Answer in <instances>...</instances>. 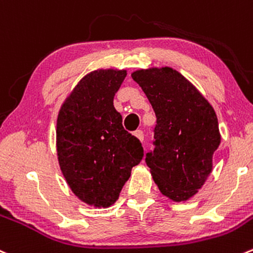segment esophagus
Instances as JSON below:
<instances>
[{
  "label": "esophagus",
  "mask_w": 253,
  "mask_h": 253,
  "mask_svg": "<svg viewBox=\"0 0 253 253\" xmlns=\"http://www.w3.org/2000/svg\"><path fill=\"white\" fill-rule=\"evenodd\" d=\"M133 134L137 137V138L139 139V141H143V139H144V133H143V131H142V129H137V131H134Z\"/></svg>",
  "instance_id": "1"
}]
</instances>
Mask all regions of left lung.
I'll use <instances>...</instances> for the list:
<instances>
[{"mask_svg":"<svg viewBox=\"0 0 253 253\" xmlns=\"http://www.w3.org/2000/svg\"><path fill=\"white\" fill-rule=\"evenodd\" d=\"M132 79L157 117L147 166L162 194L174 202L188 200L212 169V154L221 141L216 114L194 85L171 68L138 70Z\"/></svg>","mask_w":253,"mask_h":253,"instance_id":"1","label":"left lung"}]
</instances>
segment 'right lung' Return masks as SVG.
<instances>
[{"label":"right lung","mask_w":253,"mask_h":253,"mask_svg":"<svg viewBox=\"0 0 253 253\" xmlns=\"http://www.w3.org/2000/svg\"><path fill=\"white\" fill-rule=\"evenodd\" d=\"M126 70H96L80 80L61 106L56 148L63 175L80 200L107 208L119 198L131 169L143 159L141 141L122 126L114 96Z\"/></svg>","instance_id":"add662e5"}]
</instances>
